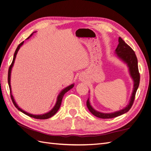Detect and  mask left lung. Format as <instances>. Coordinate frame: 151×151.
<instances>
[{
    "instance_id": "8db88e82",
    "label": "left lung",
    "mask_w": 151,
    "mask_h": 151,
    "mask_svg": "<svg viewBox=\"0 0 151 151\" xmlns=\"http://www.w3.org/2000/svg\"><path fill=\"white\" fill-rule=\"evenodd\" d=\"M118 42H119V43H118L117 48L115 50V53H116V55L118 57V58H120L122 61L127 63L128 67L129 68L130 76L132 77L134 83L133 92H132L130 97L129 103L125 108L121 109L120 111L111 113H104L95 110L90 104L89 99L88 98V100H87L86 105L90 112L95 116L103 118V119L115 118L120 116L123 115V114L129 111V109L131 108L132 104L134 103L137 90L139 86L140 74L139 72L138 61L136 55L132 48L130 46H129L120 37L118 38Z\"/></svg>"
}]
</instances>
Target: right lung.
Returning <instances> with one entry per match:
<instances>
[{"label":"right lung","mask_w":151,"mask_h":151,"mask_svg":"<svg viewBox=\"0 0 151 151\" xmlns=\"http://www.w3.org/2000/svg\"><path fill=\"white\" fill-rule=\"evenodd\" d=\"M33 33H32L29 37L27 38L28 39L31 36L33 35ZM24 43V42H21L19 45H18V47H17L16 51H15V53H14V57H13V60H12V63L11 65H10L9 67V71H8V84H9V89H10V93H11V99L12 101V103L13 104H14V106H16V108L18 109V110H19L20 111H21L22 113H24L25 115H28L30 117H32V118H36V119H40V120H45V119H48V118H50L53 116L55 114L58 110L59 109V108H60V105H61V103H62V98L63 97V96H64V94L67 92L68 91H69L70 89H71L73 87H74V84H72L70 86H68V87H67V88H65V89H63L60 93L58 94V97H57V102H56V104L55 105L54 107L50 110V111H48V113H45V114H43V115H33V114H30L29 113H27L25 111L22 110V109L21 108H20L19 106H17V103H16V101H14V97L13 96L12 94V91H11V70H12V68L13 67V65H14V61H15V58L16 57V55L17 53V52L19 51V50L20 48V47L22 46V45H23Z\"/></svg>","instance_id":"add662e5"}]
</instances>
